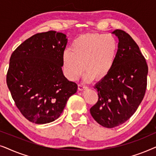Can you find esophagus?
Wrapping results in <instances>:
<instances>
[{
	"instance_id": "esophagus-1",
	"label": "esophagus",
	"mask_w": 156,
	"mask_h": 156,
	"mask_svg": "<svg viewBox=\"0 0 156 156\" xmlns=\"http://www.w3.org/2000/svg\"><path fill=\"white\" fill-rule=\"evenodd\" d=\"M87 87L86 86H84V84H83V83H80V84H78V89L79 90L82 91V90H84V89H86Z\"/></svg>"
}]
</instances>
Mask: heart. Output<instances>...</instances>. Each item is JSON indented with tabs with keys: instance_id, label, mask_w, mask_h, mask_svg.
<instances>
[{
	"instance_id": "heart-1",
	"label": "heart",
	"mask_w": 156,
	"mask_h": 156,
	"mask_svg": "<svg viewBox=\"0 0 156 156\" xmlns=\"http://www.w3.org/2000/svg\"><path fill=\"white\" fill-rule=\"evenodd\" d=\"M71 49H66L62 54V67L66 76L70 80H75L84 70L86 80H91L93 77L101 80L114 67L119 42L110 34L87 33L76 38Z\"/></svg>"
}]
</instances>
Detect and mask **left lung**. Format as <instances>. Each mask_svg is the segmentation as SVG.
<instances>
[{
    "instance_id": "left-lung-1",
    "label": "left lung",
    "mask_w": 156,
    "mask_h": 156,
    "mask_svg": "<svg viewBox=\"0 0 156 156\" xmlns=\"http://www.w3.org/2000/svg\"><path fill=\"white\" fill-rule=\"evenodd\" d=\"M119 37V52L113 69L95 85L98 101L90 108L102 126L114 128L125 123L137 110L147 87L148 68L139 47L122 30L113 32Z\"/></svg>"
}]
</instances>
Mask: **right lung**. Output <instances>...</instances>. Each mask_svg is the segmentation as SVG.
<instances>
[{"mask_svg": "<svg viewBox=\"0 0 156 156\" xmlns=\"http://www.w3.org/2000/svg\"><path fill=\"white\" fill-rule=\"evenodd\" d=\"M67 39L62 33H37L12 53L6 82L15 104L25 119L37 124L56 120L77 84L62 70Z\"/></svg>", "mask_w": 156, "mask_h": 156, "instance_id": "1", "label": "right lung"}]
</instances>
